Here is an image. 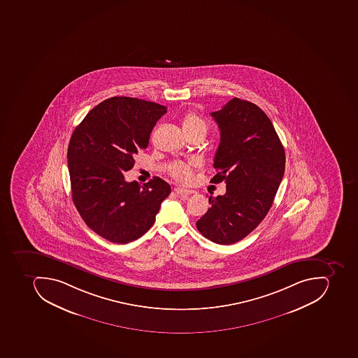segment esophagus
Returning <instances> with one entry per match:
<instances>
[{
  "label": "esophagus",
  "mask_w": 358,
  "mask_h": 358,
  "mask_svg": "<svg viewBox=\"0 0 358 358\" xmlns=\"http://www.w3.org/2000/svg\"><path fill=\"white\" fill-rule=\"evenodd\" d=\"M174 192L178 194V195H189V194L194 193L191 189H185V188L182 187H175Z\"/></svg>",
  "instance_id": "1"
}]
</instances>
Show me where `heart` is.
Here are the masks:
<instances>
[{
	"label": "heart",
	"mask_w": 358,
	"mask_h": 358,
	"mask_svg": "<svg viewBox=\"0 0 358 358\" xmlns=\"http://www.w3.org/2000/svg\"><path fill=\"white\" fill-rule=\"evenodd\" d=\"M182 125H183L184 132L185 133L197 132L202 133L203 135L207 133L206 122L196 113L186 114L183 117ZM195 166H197V162H192L189 164L175 163L170 167L169 173L175 180L186 183V182L191 180L192 172H193V169Z\"/></svg>",
	"instance_id": "heart-1"
}]
</instances>
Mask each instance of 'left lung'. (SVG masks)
<instances>
[{
	"label": "left lung",
	"instance_id": "1",
	"mask_svg": "<svg viewBox=\"0 0 358 358\" xmlns=\"http://www.w3.org/2000/svg\"><path fill=\"white\" fill-rule=\"evenodd\" d=\"M210 115L221 142L213 183L226 193L210 196V207L196 222L199 233L216 244L248 236L266 216L285 172V151L268 116L257 105L234 97Z\"/></svg>",
	"mask_w": 358,
	"mask_h": 358
}]
</instances>
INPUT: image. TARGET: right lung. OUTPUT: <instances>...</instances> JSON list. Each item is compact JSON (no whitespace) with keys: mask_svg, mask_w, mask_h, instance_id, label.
I'll return each mask as SVG.
<instances>
[{"mask_svg":"<svg viewBox=\"0 0 358 358\" xmlns=\"http://www.w3.org/2000/svg\"><path fill=\"white\" fill-rule=\"evenodd\" d=\"M165 113L157 103L110 97L90 110L71 136L73 203L86 225L110 242L127 244L145 234L170 195L171 186L157 176L143 185L124 178Z\"/></svg>","mask_w":358,"mask_h":358,"instance_id":"right-lung-1","label":"right lung"}]
</instances>
